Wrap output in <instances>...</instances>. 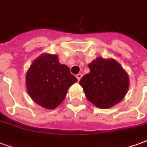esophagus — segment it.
I'll return each instance as SVG.
<instances>
[{
    "mask_svg": "<svg viewBox=\"0 0 147 147\" xmlns=\"http://www.w3.org/2000/svg\"><path fill=\"white\" fill-rule=\"evenodd\" d=\"M82 76H83V75H82V74H81V73L77 74V75H76V78H77V80H79V81H80V79H81V78H82Z\"/></svg>",
    "mask_w": 147,
    "mask_h": 147,
    "instance_id": "obj_1",
    "label": "esophagus"
}]
</instances>
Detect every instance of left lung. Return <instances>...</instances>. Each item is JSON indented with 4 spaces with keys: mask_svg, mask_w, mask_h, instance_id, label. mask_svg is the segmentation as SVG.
I'll return each mask as SVG.
<instances>
[{
    "mask_svg": "<svg viewBox=\"0 0 147 147\" xmlns=\"http://www.w3.org/2000/svg\"><path fill=\"white\" fill-rule=\"evenodd\" d=\"M90 72L80 80L86 98L100 109L122 101L129 87V76L114 59L97 57L88 64Z\"/></svg>",
    "mask_w": 147,
    "mask_h": 147,
    "instance_id": "8db88e82",
    "label": "left lung"
}]
</instances>
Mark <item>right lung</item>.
Returning <instances> with one entry per match:
<instances>
[{"label":"right lung","mask_w":147,"mask_h":147,"mask_svg":"<svg viewBox=\"0 0 147 147\" xmlns=\"http://www.w3.org/2000/svg\"><path fill=\"white\" fill-rule=\"evenodd\" d=\"M77 82L67 65L56 54L42 53L30 64L26 75V86L31 99L42 107L53 109L63 102L67 90Z\"/></svg>","instance_id":"1"}]
</instances>
